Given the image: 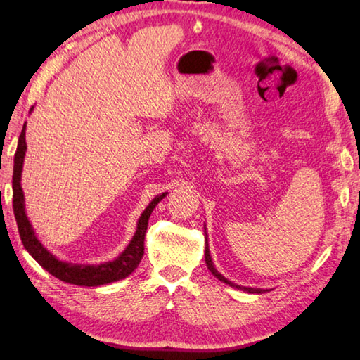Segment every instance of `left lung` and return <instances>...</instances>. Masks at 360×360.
<instances>
[{
    "label": "left lung",
    "mask_w": 360,
    "mask_h": 360,
    "mask_svg": "<svg viewBox=\"0 0 360 360\" xmlns=\"http://www.w3.org/2000/svg\"><path fill=\"white\" fill-rule=\"evenodd\" d=\"M205 229V228H204ZM205 240H207V238H205ZM205 263H207V268H209V271L212 274L215 276L217 279L219 281H221V282H225V284H228L229 287H234V288H239V290H244V292H247V293H263L264 290L263 288H252V287H244V285H238V284H234V282H231V281H228L225 276H223L221 273H219V271H217V268H215V264H214V262H212V257H210V250H209V244L205 243Z\"/></svg>",
    "instance_id": "left-lung-1"
}]
</instances>
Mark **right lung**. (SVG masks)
Returning <instances> with one entry per match:
<instances>
[{
	"label": "right lung",
	"instance_id": "right-lung-1",
	"mask_svg": "<svg viewBox=\"0 0 360 360\" xmlns=\"http://www.w3.org/2000/svg\"><path fill=\"white\" fill-rule=\"evenodd\" d=\"M33 107L30 108V113ZM25 131L27 122L23 124V129L19 137V145H17V151L14 155V174H13V207L14 215L17 221V228H19V234L22 239V244L25 247L27 252L37 260L41 266H43L47 273H51L54 278L60 279L68 284L81 285V287H98L103 284H111V282L121 281L132 274L135 268L139 266L143 257V243H145V233L146 226H148V219L151 212L155 210L158 202H161L167 193L158 194L153 201L146 205V209L141 212L140 219L137 221V229L132 236L131 243L126 245V249L117 255L115 260L97 263V264H87V263H72L65 262L57 258L56 255L46 249L38 239L37 233L32 226L30 220H28L25 212V196H23V190L20 185L22 180V169H23V159H25L27 151V141H25Z\"/></svg>",
	"mask_w": 360,
	"mask_h": 360
}]
</instances>
